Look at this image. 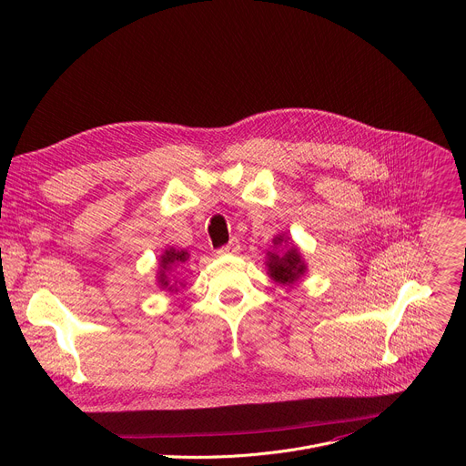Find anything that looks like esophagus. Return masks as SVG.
Wrapping results in <instances>:
<instances>
[{"label":"esophagus","instance_id":"34e87169","mask_svg":"<svg viewBox=\"0 0 466 466\" xmlns=\"http://www.w3.org/2000/svg\"><path fill=\"white\" fill-rule=\"evenodd\" d=\"M239 250V241L238 239H230V243H227L225 247H221L218 250L219 256H227V254H236Z\"/></svg>","mask_w":466,"mask_h":466}]
</instances>
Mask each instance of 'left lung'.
Returning a JSON list of instances; mask_svg holds the SVG:
<instances>
[{"mask_svg": "<svg viewBox=\"0 0 466 466\" xmlns=\"http://www.w3.org/2000/svg\"><path fill=\"white\" fill-rule=\"evenodd\" d=\"M284 241L282 236H277L273 239V243L279 247L280 243ZM269 256V261H268V271H269V277L282 284V286H291L295 282L300 280V277L306 273V263L300 256V250L297 248V245H291L288 248H284V252L280 250H273V252H268Z\"/></svg>", "mask_w": 466, "mask_h": 466, "instance_id": "obj_1", "label": "left lung"}]
</instances>
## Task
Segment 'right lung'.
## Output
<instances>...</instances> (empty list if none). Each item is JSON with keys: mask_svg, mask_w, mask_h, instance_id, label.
Instances as JSON below:
<instances>
[{"mask_svg": "<svg viewBox=\"0 0 466 466\" xmlns=\"http://www.w3.org/2000/svg\"><path fill=\"white\" fill-rule=\"evenodd\" d=\"M189 258V254L186 250H177L173 247H169L162 256H160V273H158V286L162 289H167V291H177L173 289L175 286L169 284V279H167V273L171 269H175L177 265L184 263L186 259Z\"/></svg>", "mask_w": 466, "mask_h": 466, "instance_id": "add662e5", "label": "right lung"}]
</instances>
